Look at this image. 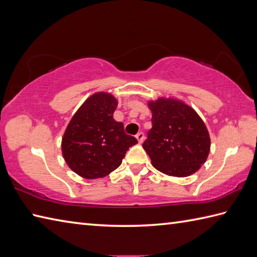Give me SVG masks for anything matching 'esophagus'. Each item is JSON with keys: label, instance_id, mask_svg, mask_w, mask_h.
Segmentation results:
<instances>
[{"label": "esophagus", "instance_id": "esophagus-1", "mask_svg": "<svg viewBox=\"0 0 257 257\" xmlns=\"http://www.w3.org/2000/svg\"><path fill=\"white\" fill-rule=\"evenodd\" d=\"M136 138L138 139V143H139V144L143 143V141L145 140V135H144V133H138L137 135H136Z\"/></svg>", "mask_w": 257, "mask_h": 257}]
</instances>
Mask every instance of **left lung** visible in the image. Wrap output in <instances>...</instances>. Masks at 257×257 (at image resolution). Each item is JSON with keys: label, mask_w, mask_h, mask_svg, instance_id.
Masks as SVG:
<instances>
[{"label": "left lung", "mask_w": 257, "mask_h": 257, "mask_svg": "<svg viewBox=\"0 0 257 257\" xmlns=\"http://www.w3.org/2000/svg\"><path fill=\"white\" fill-rule=\"evenodd\" d=\"M152 128L143 145L152 166L174 177H188L206 161L210 136L192 108L173 99L150 101Z\"/></svg>", "instance_id": "obj_1"}]
</instances>
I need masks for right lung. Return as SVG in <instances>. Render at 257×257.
I'll use <instances>...</instances> for the list:
<instances>
[{"label": "right lung", "instance_id": "obj_1", "mask_svg": "<svg viewBox=\"0 0 257 257\" xmlns=\"http://www.w3.org/2000/svg\"><path fill=\"white\" fill-rule=\"evenodd\" d=\"M118 102L106 92L87 99L67 125L62 150L65 161L85 179L102 178L121 165L125 152L138 143L113 119Z\"/></svg>", "mask_w": 257, "mask_h": 257}]
</instances>
